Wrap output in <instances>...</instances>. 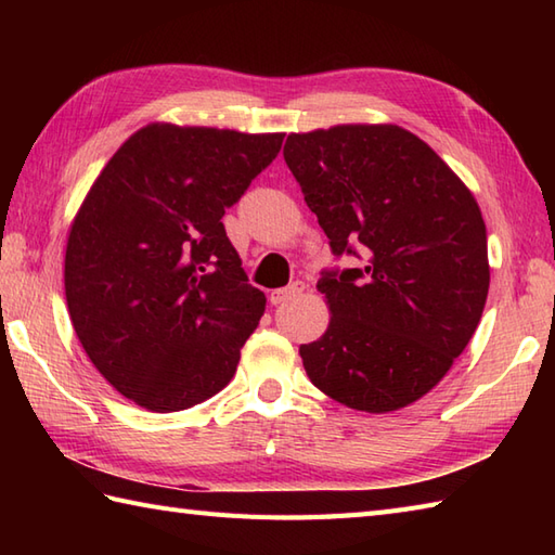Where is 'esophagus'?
<instances>
[{
	"label": "esophagus",
	"instance_id": "esophagus-1",
	"mask_svg": "<svg viewBox=\"0 0 555 555\" xmlns=\"http://www.w3.org/2000/svg\"><path fill=\"white\" fill-rule=\"evenodd\" d=\"M302 291H305V284H302V281H296V284H291V286H286V288L271 291V293H269V300H271V305H284V302H288V300H293V298H298Z\"/></svg>",
	"mask_w": 555,
	"mask_h": 555
}]
</instances>
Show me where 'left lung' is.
I'll return each instance as SVG.
<instances>
[{"label": "left lung", "instance_id": "1", "mask_svg": "<svg viewBox=\"0 0 555 555\" xmlns=\"http://www.w3.org/2000/svg\"><path fill=\"white\" fill-rule=\"evenodd\" d=\"M284 159L332 253L362 259L317 284L332 320L300 346L305 372L352 410L382 415L415 403L451 370L485 312L487 227L475 195L393 124L291 133Z\"/></svg>", "mask_w": 555, "mask_h": 555}]
</instances>
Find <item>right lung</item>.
Returning <instances> with one entry per match:
<instances>
[{
    "label": "right lung",
    "mask_w": 555,
    "mask_h": 555,
    "mask_svg": "<svg viewBox=\"0 0 555 555\" xmlns=\"http://www.w3.org/2000/svg\"><path fill=\"white\" fill-rule=\"evenodd\" d=\"M284 133L147 124L114 152L70 223L64 288L90 362L152 412L227 386L264 314L221 217Z\"/></svg>",
    "instance_id": "right-lung-1"
}]
</instances>
